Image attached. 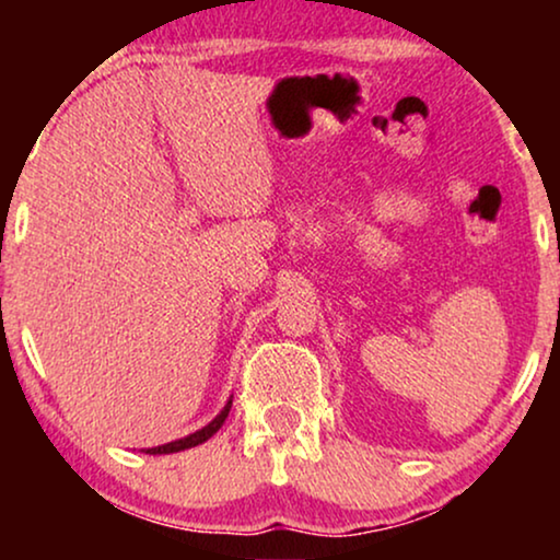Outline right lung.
<instances>
[{
  "instance_id": "add662e5",
  "label": "right lung",
  "mask_w": 560,
  "mask_h": 560,
  "mask_svg": "<svg viewBox=\"0 0 560 560\" xmlns=\"http://www.w3.org/2000/svg\"><path fill=\"white\" fill-rule=\"evenodd\" d=\"M229 410H232V400H229V402L224 405V410H221V412H219V416H217V418H213L209 425H206V428H201V431L190 433V435H186V439H180V441L165 443V446H155V448H148V451H144V454H175V451H186V448H194V446H198V443L209 441V439H211V435H213V433H217L221 425H224V420H226V416H229Z\"/></svg>"
}]
</instances>
